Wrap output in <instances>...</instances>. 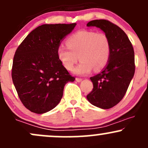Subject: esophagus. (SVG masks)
Listing matches in <instances>:
<instances>
[{
    "label": "esophagus",
    "mask_w": 148,
    "mask_h": 148,
    "mask_svg": "<svg viewBox=\"0 0 148 148\" xmlns=\"http://www.w3.org/2000/svg\"><path fill=\"white\" fill-rule=\"evenodd\" d=\"M76 81H77V82H81L82 81V79H80V78H76Z\"/></svg>",
    "instance_id": "1"
}]
</instances>
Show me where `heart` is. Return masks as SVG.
<instances>
[{"instance_id":"obj_1","label":"heart","mask_w":148,"mask_h":148,"mask_svg":"<svg viewBox=\"0 0 148 148\" xmlns=\"http://www.w3.org/2000/svg\"><path fill=\"white\" fill-rule=\"evenodd\" d=\"M66 45L57 49V57L64 66L71 70L79 60L82 62L75 68L77 75H86L92 69L99 71L106 66L111 54L108 37L103 33L82 30L71 35Z\"/></svg>"}]
</instances>
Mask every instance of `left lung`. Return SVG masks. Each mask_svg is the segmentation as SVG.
Returning <instances> with one entry per match:
<instances>
[{"mask_svg":"<svg viewBox=\"0 0 148 148\" xmlns=\"http://www.w3.org/2000/svg\"><path fill=\"white\" fill-rule=\"evenodd\" d=\"M86 26L101 29L110 41L109 60L99 74L90 78L94 88L86 96L92 105L108 109L122 100L133 78L134 49L125 32L111 22L95 20Z\"/></svg>","mask_w":148,"mask_h":148,"instance_id":"8db88e82","label":"left lung"}]
</instances>
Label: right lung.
<instances>
[{"label": "right lung", "instance_id": "add662e5", "mask_svg": "<svg viewBox=\"0 0 148 148\" xmlns=\"http://www.w3.org/2000/svg\"><path fill=\"white\" fill-rule=\"evenodd\" d=\"M77 23L45 24L32 31L15 52L12 79L23 105L42 114L55 108L71 77L57 57L61 42Z\"/></svg>", "mask_w": 148, "mask_h": 148}]
</instances>
